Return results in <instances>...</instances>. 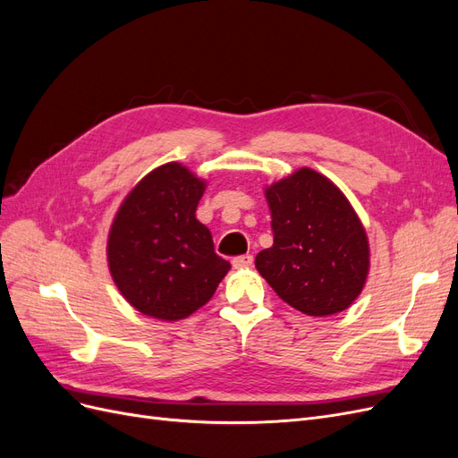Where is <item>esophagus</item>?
Segmentation results:
<instances>
[{"mask_svg": "<svg viewBox=\"0 0 458 458\" xmlns=\"http://www.w3.org/2000/svg\"><path fill=\"white\" fill-rule=\"evenodd\" d=\"M252 261H254V258H252L250 254L237 256V258H233V267H234V269H242V267L252 266Z\"/></svg>", "mask_w": 458, "mask_h": 458, "instance_id": "esophagus-1", "label": "esophagus"}]
</instances>
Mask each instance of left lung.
<instances>
[{
    "label": "left lung",
    "instance_id": "8db88e82",
    "mask_svg": "<svg viewBox=\"0 0 458 458\" xmlns=\"http://www.w3.org/2000/svg\"><path fill=\"white\" fill-rule=\"evenodd\" d=\"M273 246L256 256V269L294 310L327 317L348 310L370 267L369 239L350 200L311 168L266 189Z\"/></svg>",
    "mask_w": 458,
    "mask_h": 458
}]
</instances>
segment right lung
<instances>
[{
  "mask_svg": "<svg viewBox=\"0 0 458 458\" xmlns=\"http://www.w3.org/2000/svg\"><path fill=\"white\" fill-rule=\"evenodd\" d=\"M206 182L183 164L147 174L120 204L106 258L120 294L147 317L179 321L210 300L231 263L195 212Z\"/></svg>",
  "mask_w": 458,
  "mask_h": 458,
  "instance_id": "1",
  "label": "right lung"
}]
</instances>
